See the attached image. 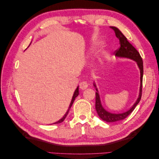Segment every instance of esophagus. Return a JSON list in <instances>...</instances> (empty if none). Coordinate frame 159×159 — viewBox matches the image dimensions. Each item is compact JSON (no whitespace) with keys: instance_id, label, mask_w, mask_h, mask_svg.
Masks as SVG:
<instances>
[{"instance_id":"1","label":"esophagus","mask_w":159,"mask_h":159,"mask_svg":"<svg viewBox=\"0 0 159 159\" xmlns=\"http://www.w3.org/2000/svg\"><path fill=\"white\" fill-rule=\"evenodd\" d=\"M88 87V84L86 82V81H82V82H81L80 84V88L82 90L87 89Z\"/></svg>"}]
</instances>
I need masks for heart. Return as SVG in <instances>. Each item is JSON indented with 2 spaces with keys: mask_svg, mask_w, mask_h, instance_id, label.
<instances>
[{
  "mask_svg": "<svg viewBox=\"0 0 159 159\" xmlns=\"http://www.w3.org/2000/svg\"><path fill=\"white\" fill-rule=\"evenodd\" d=\"M104 44V43L103 42H95V44H93V46H91V50L92 52H94L95 51H97L99 50L100 48H102ZM109 59V55L107 54H105L103 56V61H107Z\"/></svg>",
  "mask_w": 159,
  "mask_h": 159,
  "instance_id": "b5f03b06",
  "label": "heart"
}]
</instances>
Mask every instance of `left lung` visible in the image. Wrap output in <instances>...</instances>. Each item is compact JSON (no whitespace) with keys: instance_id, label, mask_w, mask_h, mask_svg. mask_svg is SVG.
Instances as JSON below:
<instances>
[{"instance_id":"obj_1","label":"left lung","mask_w":159,"mask_h":159,"mask_svg":"<svg viewBox=\"0 0 159 159\" xmlns=\"http://www.w3.org/2000/svg\"><path fill=\"white\" fill-rule=\"evenodd\" d=\"M110 28L113 29L115 32V36L119 40V44L121 45L119 48L115 51V56L118 57H124V58H128L131 59L133 61H135L137 64L138 68L140 70V88H139V93L138 98L134 103L133 105V106L127 110L126 111L119 113H113L109 112L108 111L105 109L101 102L100 95L99 93L98 89L96 86L95 83H93V86L95 88L97 92L95 93V109L97 111V113L99 115V117L102 119L103 121L109 122V123H113V122H117L119 121H121V120L125 119L127 116L131 114L133 111L136 107L138 103L140 102L141 99V95H142V85H143V63L141 57L140 56L139 52L134 48V46L132 44H130L128 42L127 38L125 36L123 33L120 31L117 28L114 26H110Z\"/></svg>"}]
</instances>
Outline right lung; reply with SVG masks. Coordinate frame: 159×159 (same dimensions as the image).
<instances>
[{"label":"right lung","instance_id":"1","mask_svg":"<svg viewBox=\"0 0 159 159\" xmlns=\"http://www.w3.org/2000/svg\"><path fill=\"white\" fill-rule=\"evenodd\" d=\"M29 46H30V45H29ZM78 95H79V86H78V88H76V89H75V91H74V93L73 96H72V99H71V103H70V104L69 108H68V111H66V114L64 115V117H62L61 119H60V120H58V121H56V122H55V123H52V124H58V123H61L62 121H64V120L65 119V118L66 117V116H67V115H68V112H69V111H70V109L71 107V105H73V103H74V100H75V98H76L77 96H78ZM50 125H51V124H50Z\"/></svg>","mask_w":159,"mask_h":159}]
</instances>
